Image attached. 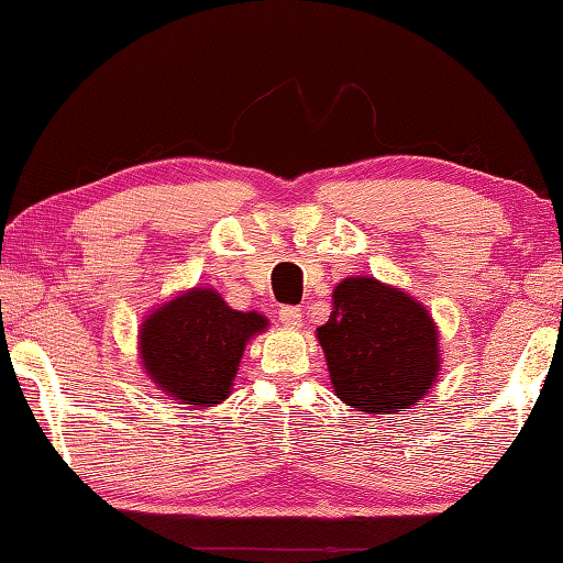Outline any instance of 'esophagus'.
I'll return each mask as SVG.
<instances>
[{
	"instance_id": "obj_1",
	"label": "esophagus",
	"mask_w": 563,
	"mask_h": 563,
	"mask_svg": "<svg viewBox=\"0 0 563 563\" xmlns=\"http://www.w3.org/2000/svg\"><path fill=\"white\" fill-rule=\"evenodd\" d=\"M278 318L285 328H300L302 325V310L295 308V305H285V308H280Z\"/></svg>"
}]
</instances>
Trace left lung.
I'll return each instance as SVG.
<instances>
[{"instance_id":"obj_1","label":"left lung","mask_w":563,"mask_h":563,"mask_svg":"<svg viewBox=\"0 0 563 563\" xmlns=\"http://www.w3.org/2000/svg\"><path fill=\"white\" fill-rule=\"evenodd\" d=\"M318 340L335 395L357 412H407L440 377L430 312L405 290L367 275L338 283Z\"/></svg>"}]
</instances>
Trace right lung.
Returning <instances> with one entry per match:
<instances>
[{
	"label": "right lung",
	"mask_w": 563,
	"mask_h": 563,
	"mask_svg": "<svg viewBox=\"0 0 563 563\" xmlns=\"http://www.w3.org/2000/svg\"><path fill=\"white\" fill-rule=\"evenodd\" d=\"M265 328L261 312L228 308L213 288H190L144 320L141 365L180 405L216 407L231 395L245 342Z\"/></svg>",
	"instance_id": "right-lung-1"
}]
</instances>
